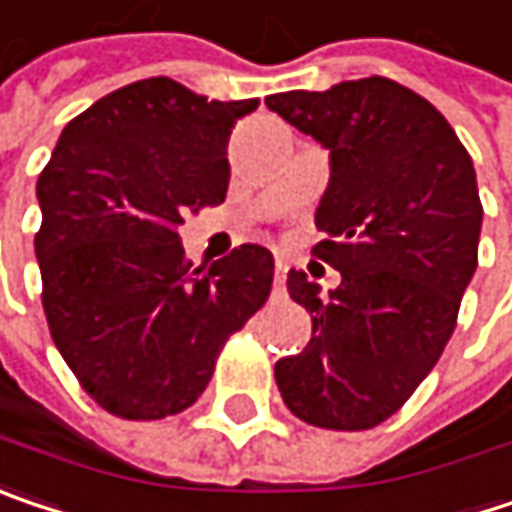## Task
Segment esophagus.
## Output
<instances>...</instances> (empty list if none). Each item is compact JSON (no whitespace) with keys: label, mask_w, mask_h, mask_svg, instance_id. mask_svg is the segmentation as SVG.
<instances>
[{"label":"esophagus","mask_w":512,"mask_h":512,"mask_svg":"<svg viewBox=\"0 0 512 512\" xmlns=\"http://www.w3.org/2000/svg\"><path fill=\"white\" fill-rule=\"evenodd\" d=\"M284 272H287V263L278 260V263H275V290H284V287H287V275H284Z\"/></svg>","instance_id":"34e87169"}]
</instances>
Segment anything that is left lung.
Here are the masks:
<instances>
[{
  "mask_svg": "<svg viewBox=\"0 0 512 512\" xmlns=\"http://www.w3.org/2000/svg\"><path fill=\"white\" fill-rule=\"evenodd\" d=\"M266 108L331 152L313 257L343 275L322 299L290 272L313 337L275 363V381L307 425L366 431L413 395L454 334L484 219L475 166L428 99L381 75L275 93Z\"/></svg>",
  "mask_w": 512,
  "mask_h": 512,
  "instance_id": "1",
  "label": "left lung"
}]
</instances>
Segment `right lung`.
<instances>
[{"label":"right lung","mask_w":512,"mask_h":512,"mask_svg":"<svg viewBox=\"0 0 512 512\" xmlns=\"http://www.w3.org/2000/svg\"><path fill=\"white\" fill-rule=\"evenodd\" d=\"M255 108L143 78L67 122L37 178L46 322L84 393L114 416L187 410L228 337L269 299L263 246L205 269L178 237L187 213L225 202L228 137Z\"/></svg>","instance_id":"1"}]
</instances>
